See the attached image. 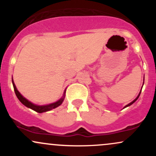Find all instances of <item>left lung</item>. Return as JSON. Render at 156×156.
<instances>
[{"label": "left lung", "instance_id": "left-lung-1", "mask_svg": "<svg viewBox=\"0 0 156 156\" xmlns=\"http://www.w3.org/2000/svg\"><path fill=\"white\" fill-rule=\"evenodd\" d=\"M143 84H144V83H143ZM141 89H142V88H141ZM141 90L140 91V92H139V95H138V96L136 97V99H135V100H133V101H132V102H131V103H129V104H128V105H125V106L124 107V108H126V107H128V106H130V105H132V104H133V103H135V102H136V100L138 99V98H139V95H140V94H141Z\"/></svg>", "mask_w": 156, "mask_h": 156}]
</instances>
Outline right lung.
<instances>
[{
    "label": "right lung",
    "mask_w": 156,
    "mask_h": 156,
    "mask_svg": "<svg viewBox=\"0 0 156 156\" xmlns=\"http://www.w3.org/2000/svg\"><path fill=\"white\" fill-rule=\"evenodd\" d=\"M12 84H13V87H14V89H15V94H16V96H17V98H18L19 101H20L23 105H26V107H28V108H31V109H32V110L35 111V112H38V113L46 112H48V111H51V110H52V109H53V108H57V107L59 106V105L62 104V102L64 101V97H65L66 89H65V91H64V92L63 97H62V98H61L60 100H58V101L55 102V103H51V104L44 105H35V104H34V103H32L31 102H30L29 101H28V100H27L26 98H25L24 97H23L22 94H21L19 92V91L17 90V88H16V86H15V83H14L13 78H12Z\"/></svg>",
    "instance_id": "right-lung-1"
}]
</instances>
